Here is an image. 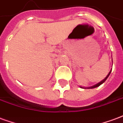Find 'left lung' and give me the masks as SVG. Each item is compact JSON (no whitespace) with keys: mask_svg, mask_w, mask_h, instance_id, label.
Instances as JSON below:
<instances>
[{"mask_svg":"<svg viewBox=\"0 0 123 123\" xmlns=\"http://www.w3.org/2000/svg\"><path fill=\"white\" fill-rule=\"evenodd\" d=\"M112 62H113V60H112ZM111 69L110 70V71H109V73H108V75H107V76L105 77L104 79H103L102 81H100V82H99L98 83H97V84H96L95 85H93V86H90V87H82V86H80V88H88V89H89V88H90V89H91V88H96V87H98V86H100V85H102V84H103V83H104V82L106 80V79H107V78H108V77H109V75H110V73H111Z\"/></svg>","mask_w":123,"mask_h":123,"instance_id":"8db88e82","label":"left lung"}]
</instances>
